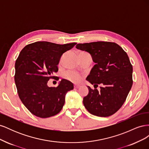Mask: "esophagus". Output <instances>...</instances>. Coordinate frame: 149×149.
Listing matches in <instances>:
<instances>
[{
	"instance_id": "esophagus-1",
	"label": "esophagus",
	"mask_w": 149,
	"mask_h": 149,
	"mask_svg": "<svg viewBox=\"0 0 149 149\" xmlns=\"http://www.w3.org/2000/svg\"><path fill=\"white\" fill-rule=\"evenodd\" d=\"M80 87V85H77V84H75V85H74V88H79Z\"/></svg>"
}]
</instances>
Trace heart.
Segmentation results:
<instances>
[{"mask_svg": "<svg viewBox=\"0 0 149 149\" xmlns=\"http://www.w3.org/2000/svg\"><path fill=\"white\" fill-rule=\"evenodd\" d=\"M65 78L73 83H78L81 80V76L73 71H68L65 74Z\"/></svg>", "mask_w": 149, "mask_h": 149, "instance_id": "heart-1", "label": "heart"}]
</instances>
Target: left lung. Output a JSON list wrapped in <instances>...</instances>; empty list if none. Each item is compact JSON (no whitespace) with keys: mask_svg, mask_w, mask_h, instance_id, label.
Listing matches in <instances>:
<instances>
[{"mask_svg":"<svg viewBox=\"0 0 149 149\" xmlns=\"http://www.w3.org/2000/svg\"><path fill=\"white\" fill-rule=\"evenodd\" d=\"M76 48L91 55L95 63L86 78L96 88L88 86L83 104L93 115L108 117L123 105L132 86V66L129 56L118 44L108 42L79 43Z\"/></svg>","mask_w":149,"mask_h":149,"instance_id":"1","label":"left lung"}]
</instances>
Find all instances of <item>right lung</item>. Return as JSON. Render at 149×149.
<instances>
[{
  "label": "right lung",
  "instance_id": "right-lung-1",
  "mask_svg": "<svg viewBox=\"0 0 149 149\" xmlns=\"http://www.w3.org/2000/svg\"><path fill=\"white\" fill-rule=\"evenodd\" d=\"M76 44L64 45L37 42L25 46L15 61V83L21 101L31 114L41 118L55 116L62 109L66 94L73 84L62 79L57 87H48L55 78L58 65L63 53Z\"/></svg>",
  "mask_w": 149,
  "mask_h": 149
}]
</instances>
